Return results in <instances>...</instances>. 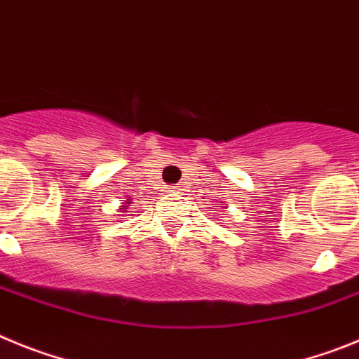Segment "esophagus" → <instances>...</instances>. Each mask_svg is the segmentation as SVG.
I'll return each mask as SVG.
<instances>
[{
    "mask_svg": "<svg viewBox=\"0 0 359 359\" xmlns=\"http://www.w3.org/2000/svg\"><path fill=\"white\" fill-rule=\"evenodd\" d=\"M170 191H173V193H179V191H180V186H172V187H170Z\"/></svg>",
    "mask_w": 359,
    "mask_h": 359,
    "instance_id": "obj_1",
    "label": "esophagus"
}]
</instances>
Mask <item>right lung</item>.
I'll list each match as a JSON object with an SVG mask.
<instances>
[{"instance_id": "obj_1", "label": "right lung", "mask_w": 359, "mask_h": 359, "mask_svg": "<svg viewBox=\"0 0 359 359\" xmlns=\"http://www.w3.org/2000/svg\"><path fill=\"white\" fill-rule=\"evenodd\" d=\"M127 203H130V202H127ZM121 209H127V205H121Z\"/></svg>"}]
</instances>
